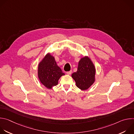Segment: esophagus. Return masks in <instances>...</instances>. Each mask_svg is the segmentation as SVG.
<instances>
[{"label": "esophagus", "mask_w": 134, "mask_h": 134, "mask_svg": "<svg viewBox=\"0 0 134 134\" xmlns=\"http://www.w3.org/2000/svg\"><path fill=\"white\" fill-rule=\"evenodd\" d=\"M71 72H72V71H71V70H70V71H67V72H66V74H68V75H70V74H71Z\"/></svg>", "instance_id": "esophagus-1"}]
</instances>
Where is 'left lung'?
Here are the masks:
<instances>
[{"label": "left lung", "instance_id": "obj_1", "mask_svg": "<svg viewBox=\"0 0 134 134\" xmlns=\"http://www.w3.org/2000/svg\"><path fill=\"white\" fill-rule=\"evenodd\" d=\"M95 69L88 57H84L79 63L77 70L71 76L76 86L82 90L88 89L94 82Z\"/></svg>", "mask_w": 134, "mask_h": 134}]
</instances>
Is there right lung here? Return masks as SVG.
Listing matches in <instances>:
<instances>
[{
    "mask_svg": "<svg viewBox=\"0 0 134 134\" xmlns=\"http://www.w3.org/2000/svg\"><path fill=\"white\" fill-rule=\"evenodd\" d=\"M65 74L57 65L54 57L48 54L39 64L38 76L41 83L50 89L58 84V80Z\"/></svg>",
    "mask_w": 134,
    "mask_h": 134,
    "instance_id": "1",
    "label": "right lung"
}]
</instances>
